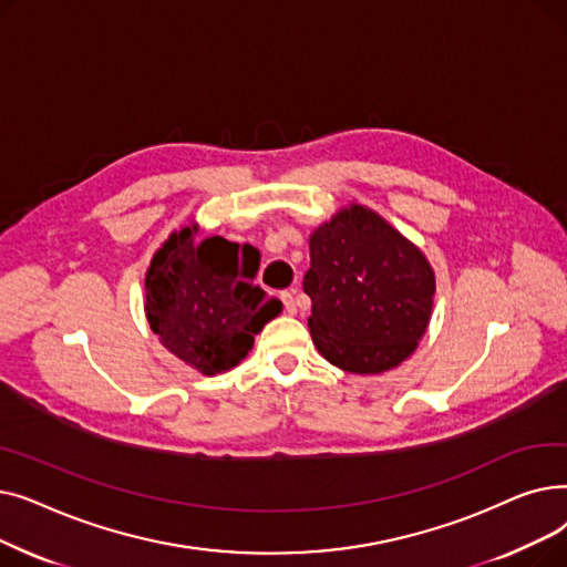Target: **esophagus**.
Segmentation results:
<instances>
[{"instance_id": "34e87169", "label": "esophagus", "mask_w": 567, "mask_h": 567, "mask_svg": "<svg viewBox=\"0 0 567 567\" xmlns=\"http://www.w3.org/2000/svg\"><path fill=\"white\" fill-rule=\"evenodd\" d=\"M280 299H282L287 312H296V289H285L280 293Z\"/></svg>"}]
</instances>
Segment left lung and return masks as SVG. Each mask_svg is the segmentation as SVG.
<instances>
[{"mask_svg": "<svg viewBox=\"0 0 567 567\" xmlns=\"http://www.w3.org/2000/svg\"><path fill=\"white\" fill-rule=\"evenodd\" d=\"M303 289L323 359L347 372L379 374L400 365L423 338L434 274L398 229L353 204L310 236Z\"/></svg>", "mask_w": 567, "mask_h": 567, "instance_id": "obj_1", "label": "left lung"}]
</instances>
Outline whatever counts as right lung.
Instances as JSON below:
<instances>
[{
  "mask_svg": "<svg viewBox=\"0 0 567 567\" xmlns=\"http://www.w3.org/2000/svg\"><path fill=\"white\" fill-rule=\"evenodd\" d=\"M174 231L146 271V319L161 342L202 374H218L246 359L252 336L280 312L252 282L241 246L223 236L195 244L193 231Z\"/></svg>",
  "mask_w": 567,
  "mask_h": 567,
  "instance_id": "obj_1",
  "label": "right lung"
}]
</instances>
